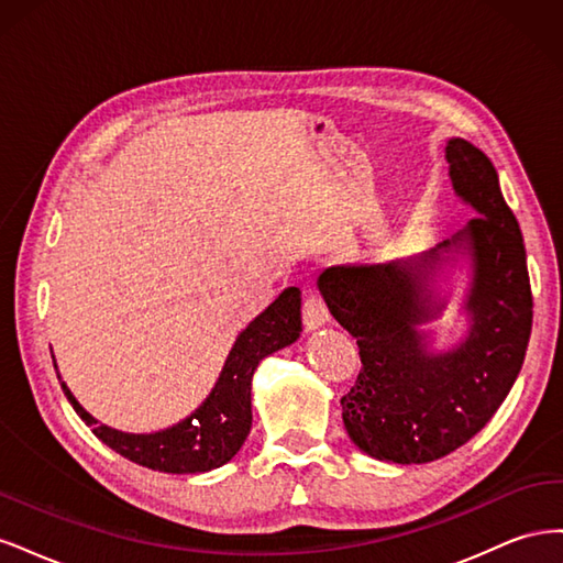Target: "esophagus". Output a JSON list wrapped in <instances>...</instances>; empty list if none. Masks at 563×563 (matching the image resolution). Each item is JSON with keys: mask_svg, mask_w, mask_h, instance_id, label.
<instances>
[{"mask_svg": "<svg viewBox=\"0 0 563 563\" xmlns=\"http://www.w3.org/2000/svg\"><path fill=\"white\" fill-rule=\"evenodd\" d=\"M329 321V308L317 294H308L302 300V327L305 331H317Z\"/></svg>", "mask_w": 563, "mask_h": 563, "instance_id": "34e87169", "label": "esophagus"}]
</instances>
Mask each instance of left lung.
I'll list each match as a JSON object with an SVG mask.
<instances>
[{"instance_id": "left-lung-1", "label": "left lung", "mask_w": 563, "mask_h": 563, "mask_svg": "<svg viewBox=\"0 0 563 563\" xmlns=\"http://www.w3.org/2000/svg\"><path fill=\"white\" fill-rule=\"evenodd\" d=\"M446 159L455 192L479 213L441 244H467L474 261L463 345L428 354L418 331L441 310L432 291L437 251L335 265L319 277L331 314L360 345V376L340 399L345 430L371 457L399 465L432 463L484 428L519 376L533 327L523 236L496 166L463 139L449 141Z\"/></svg>"}]
</instances>
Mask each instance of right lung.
Wrapping results in <instances>:
<instances>
[{"instance_id":"1","label":"right lung","mask_w":563,"mask_h":563,"mask_svg":"<svg viewBox=\"0 0 563 563\" xmlns=\"http://www.w3.org/2000/svg\"><path fill=\"white\" fill-rule=\"evenodd\" d=\"M302 331L300 291L288 286L269 308L236 338L223 373L197 411L176 428L155 434H124L98 424L60 383L67 401L91 432L119 455L168 474H199L225 465L242 449L251 430V380L267 354L291 345Z\"/></svg>"}]
</instances>
